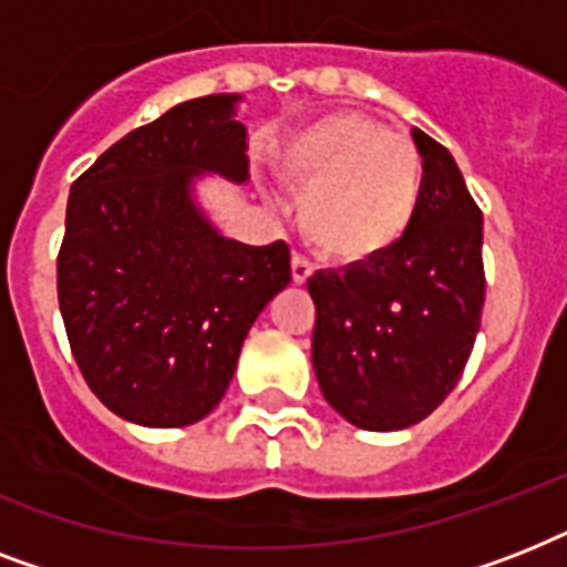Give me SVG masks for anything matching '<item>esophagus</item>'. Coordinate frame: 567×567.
<instances>
[{
    "label": "esophagus",
    "instance_id": "obj_1",
    "mask_svg": "<svg viewBox=\"0 0 567 567\" xmlns=\"http://www.w3.org/2000/svg\"><path fill=\"white\" fill-rule=\"evenodd\" d=\"M291 276H293V282H297V285L309 282V276H311L309 261H306L302 256H293L291 258Z\"/></svg>",
    "mask_w": 567,
    "mask_h": 567
}]
</instances>
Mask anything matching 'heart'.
I'll return each mask as SVG.
<instances>
[{
    "mask_svg": "<svg viewBox=\"0 0 567 567\" xmlns=\"http://www.w3.org/2000/svg\"><path fill=\"white\" fill-rule=\"evenodd\" d=\"M282 171L302 190V235L332 265H371L391 252L421 208V153L364 114L341 111L302 126L282 146Z\"/></svg>",
    "mask_w": 567,
    "mask_h": 567,
    "instance_id": "obj_1",
    "label": "heart"
}]
</instances>
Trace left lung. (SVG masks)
<instances>
[{
	"label": "left lung",
	"instance_id": "8db88e82",
	"mask_svg": "<svg viewBox=\"0 0 567 567\" xmlns=\"http://www.w3.org/2000/svg\"><path fill=\"white\" fill-rule=\"evenodd\" d=\"M412 137L423 196L409 235L371 265L309 279L320 391L371 432L405 430L444 403L483 318V212L453 155L421 128Z\"/></svg>",
	"mask_w": 567,
	"mask_h": 567
}]
</instances>
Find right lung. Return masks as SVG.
Instances as JSON below:
<instances>
[{
  "mask_svg": "<svg viewBox=\"0 0 567 567\" xmlns=\"http://www.w3.org/2000/svg\"><path fill=\"white\" fill-rule=\"evenodd\" d=\"M238 102H182L105 150L70 188L58 306L84 382L123 421H203L229 388L249 327L291 282L285 240L226 238L194 199L205 173L249 179Z\"/></svg>",
  "mask_w": 567,
  "mask_h": 567,
  "instance_id": "1",
  "label": "right lung"
}]
</instances>
